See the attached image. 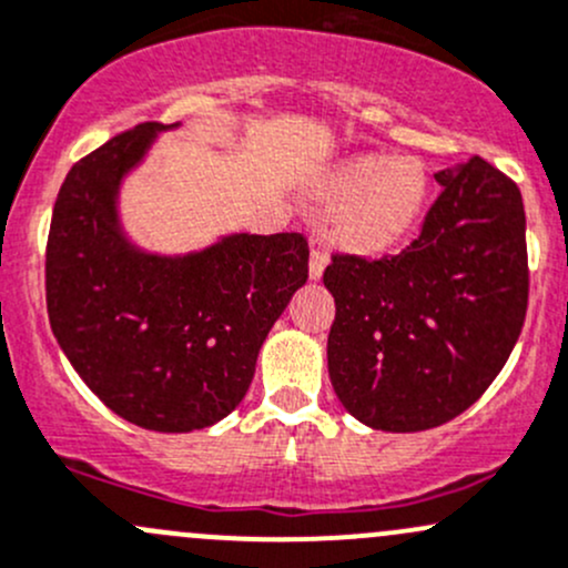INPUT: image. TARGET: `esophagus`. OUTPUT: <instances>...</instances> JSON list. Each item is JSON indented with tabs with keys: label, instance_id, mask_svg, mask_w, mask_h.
Returning <instances> with one entry per match:
<instances>
[{
	"label": "esophagus",
	"instance_id": "obj_1",
	"mask_svg": "<svg viewBox=\"0 0 568 568\" xmlns=\"http://www.w3.org/2000/svg\"><path fill=\"white\" fill-rule=\"evenodd\" d=\"M326 264H329V253H326V247H321V242H313V253H310V277H324Z\"/></svg>",
	"mask_w": 568,
	"mask_h": 568
}]
</instances>
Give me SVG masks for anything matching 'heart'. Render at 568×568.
<instances>
[{"label": "heart", "mask_w": 568, "mask_h": 568, "mask_svg": "<svg viewBox=\"0 0 568 568\" xmlns=\"http://www.w3.org/2000/svg\"><path fill=\"white\" fill-rule=\"evenodd\" d=\"M326 195L343 201L334 234L356 250H386L410 231L427 199V176L416 160L356 158L326 182Z\"/></svg>", "instance_id": "obj_1"}]
</instances>
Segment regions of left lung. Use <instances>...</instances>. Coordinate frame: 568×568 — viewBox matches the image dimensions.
Returning <instances> with one entry per match:
<instances>
[{
    "label": "left lung",
    "mask_w": 568,
    "mask_h": 568,
    "mask_svg": "<svg viewBox=\"0 0 568 568\" xmlns=\"http://www.w3.org/2000/svg\"><path fill=\"white\" fill-rule=\"evenodd\" d=\"M440 195L397 255H332L329 378L386 433L446 425L504 369L528 310L520 187L481 158L435 174Z\"/></svg>",
    "instance_id": "obj_1"
}]
</instances>
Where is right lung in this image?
I'll list each match as a JSON object with an SVG mask.
<instances>
[{"label":"right lung","mask_w":568,"mask_h":568,"mask_svg":"<svg viewBox=\"0 0 568 568\" xmlns=\"http://www.w3.org/2000/svg\"><path fill=\"white\" fill-rule=\"evenodd\" d=\"M143 122L79 160L57 195L45 247L53 337L122 419L204 429L242 403L274 321L307 283L302 234H231L187 255L124 236L116 199L160 130Z\"/></svg>","instance_id":"add662e5"}]
</instances>
